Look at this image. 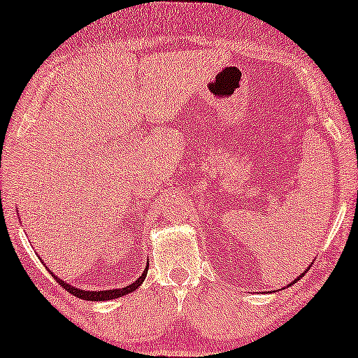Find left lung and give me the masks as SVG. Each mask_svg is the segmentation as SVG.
<instances>
[{
  "instance_id": "left-lung-1",
  "label": "left lung",
  "mask_w": 358,
  "mask_h": 358,
  "mask_svg": "<svg viewBox=\"0 0 358 358\" xmlns=\"http://www.w3.org/2000/svg\"><path fill=\"white\" fill-rule=\"evenodd\" d=\"M299 279H300V278H299Z\"/></svg>"
}]
</instances>
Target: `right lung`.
Segmentation results:
<instances>
[{"label":"right lung","instance_id":"add662e5","mask_svg":"<svg viewBox=\"0 0 358 358\" xmlns=\"http://www.w3.org/2000/svg\"><path fill=\"white\" fill-rule=\"evenodd\" d=\"M145 274H148V268L144 269V273H143V275H141V278L136 280V282H133V284H129V285H127V287H123V289H113V290H100V292H89V290H79V289H76V287H73V285H69V284H66V282H63L62 279H58L57 275H55L53 273H52V275L55 279H57V282L59 285L63 287L64 290H68L69 294H73L74 296H78V299H84V300H90V301H102V300H113V299H118V296H123V295H127V294H129V292H134L136 289H138V287L143 284V280L145 279Z\"/></svg>","mask_w":358,"mask_h":358}]
</instances>
